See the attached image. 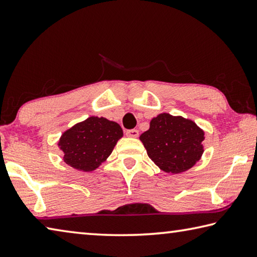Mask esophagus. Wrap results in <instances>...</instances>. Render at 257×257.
Wrapping results in <instances>:
<instances>
[{
    "label": "esophagus",
    "mask_w": 257,
    "mask_h": 257,
    "mask_svg": "<svg viewBox=\"0 0 257 257\" xmlns=\"http://www.w3.org/2000/svg\"><path fill=\"white\" fill-rule=\"evenodd\" d=\"M126 136L130 137V138H137L139 136V131L136 128L127 130V131H126Z\"/></svg>",
    "instance_id": "obj_1"
}]
</instances>
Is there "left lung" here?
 Here are the masks:
<instances>
[{
  "mask_svg": "<svg viewBox=\"0 0 257 257\" xmlns=\"http://www.w3.org/2000/svg\"><path fill=\"white\" fill-rule=\"evenodd\" d=\"M140 140L161 170L179 174L200 160L204 132L194 121L164 112L152 118L150 128L141 134Z\"/></svg>",
  "mask_w": 257,
  "mask_h": 257,
  "instance_id": "left-lung-1",
  "label": "left lung"
}]
</instances>
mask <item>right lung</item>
<instances>
[{"instance_id":"right-lung-1","label":"right lung","mask_w":257,"mask_h":257,"mask_svg":"<svg viewBox=\"0 0 257 257\" xmlns=\"http://www.w3.org/2000/svg\"><path fill=\"white\" fill-rule=\"evenodd\" d=\"M121 137V127L115 121L92 116L63 133L58 146L67 165L91 172L108 158Z\"/></svg>"}]
</instances>
